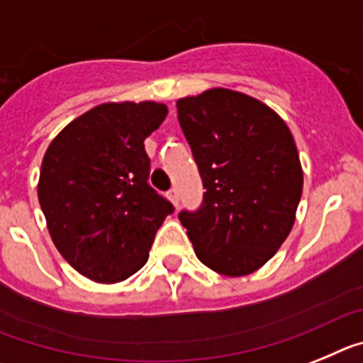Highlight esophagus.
<instances>
[{
  "instance_id": "1",
  "label": "esophagus",
  "mask_w": 363,
  "mask_h": 363,
  "mask_svg": "<svg viewBox=\"0 0 363 363\" xmlns=\"http://www.w3.org/2000/svg\"><path fill=\"white\" fill-rule=\"evenodd\" d=\"M168 197H169V201H172V204L175 208L179 206V191H177V188H172V190L168 191Z\"/></svg>"
}]
</instances>
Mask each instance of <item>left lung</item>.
<instances>
[{
    "mask_svg": "<svg viewBox=\"0 0 363 363\" xmlns=\"http://www.w3.org/2000/svg\"><path fill=\"white\" fill-rule=\"evenodd\" d=\"M179 124L206 188L197 212H181L194 250L213 272H256L289 238L303 169L291 129L261 100L208 89L177 100Z\"/></svg>",
    "mask_w": 363,
    "mask_h": 363,
    "instance_id": "8db88e82",
    "label": "left lung"
}]
</instances>
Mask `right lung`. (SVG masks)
Returning a JSON list of instances; mask_svg holds the SVG:
<instances>
[{"instance_id": "1", "label": "right lung", "mask_w": 363, "mask_h": 363, "mask_svg": "<svg viewBox=\"0 0 363 363\" xmlns=\"http://www.w3.org/2000/svg\"><path fill=\"white\" fill-rule=\"evenodd\" d=\"M168 115L159 102H107L69 122L47 147L38 199L55 247L82 276L118 283L146 264L173 212L150 184L144 140Z\"/></svg>"}]
</instances>
